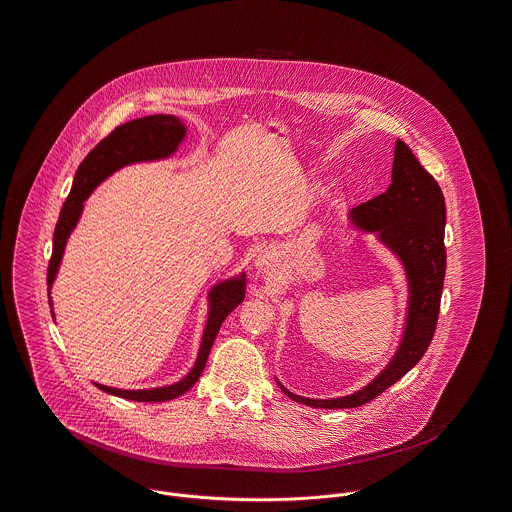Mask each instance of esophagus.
<instances>
[{"instance_id":"esophagus-1","label":"esophagus","mask_w":512,"mask_h":512,"mask_svg":"<svg viewBox=\"0 0 512 512\" xmlns=\"http://www.w3.org/2000/svg\"><path fill=\"white\" fill-rule=\"evenodd\" d=\"M279 266V254L275 248H266L256 256V270L260 273H272Z\"/></svg>"}]
</instances>
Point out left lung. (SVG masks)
<instances>
[{
    "mask_svg": "<svg viewBox=\"0 0 512 512\" xmlns=\"http://www.w3.org/2000/svg\"><path fill=\"white\" fill-rule=\"evenodd\" d=\"M349 223L363 235H373L402 266L408 283V308L402 338L390 363L361 390L316 400L297 396L277 378L291 400L310 408H359L411 371L433 340L443 295L446 250L444 196L437 180L425 171L408 145L398 139L394 149L392 184L384 194L349 211Z\"/></svg>",
    "mask_w": 512,
    "mask_h": 512,
    "instance_id": "obj_1",
    "label": "left lung"
}]
</instances>
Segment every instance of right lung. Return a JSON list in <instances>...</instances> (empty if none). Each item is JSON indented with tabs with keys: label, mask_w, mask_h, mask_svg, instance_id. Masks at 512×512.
<instances>
[{
	"label": "right lung",
	"mask_w": 512,
	"mask_h": 512,
	"mask_svg": "<svg viewBox=\"0 0 512 512\" xmlns=\"http://www.w3.org/2000/svg\"><path fill=\"white\" fill-rule=\"evenodd\" d=\"M188 136V126L182 122V118L174 114H153L130 120L122 126H118L112 134L104 137L103 141L83 159L79 169L75 172L71 192L68 200L60 211V219L54 229V242H52V258L48 264V303L54 316V301H52V287L60 272L66 244L71 233L75 231L85 202L103 184L106 178H110L114 172L136 165V163H157L171 159L178 151L182 141ZM246 293V273L244 270L231 275L227 279L217 281L207 291V320H205L204 336L200 343V351L196 357L194 367L190 373L180 378L178 382H172L159 388H141V390H124L114 386H104L99 382H93L97 388H101L106 394L134 400V402H167L174 400L182 394H186L202 376L211 351V345L215 336L223 324V320L239 307L244 301Z\"/></svg>",
	"instance_id": "1"
}]
</instances>
